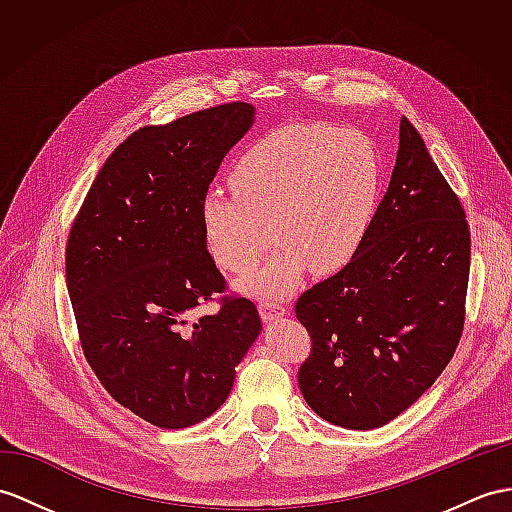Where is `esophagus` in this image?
<instances>
[{
  "mask_svg": "<svg viewBox=\"0 0 512 512\" xmlns=\"http://www.w3.org/2000/svg\"><path fill=\"white\" fill-rule=\"evenodd\" d=\"M258 310H260V317H263V321H273L276 317H282L286 313V308L280 302H260Z\"/></svg>",
  "mask_w": 512,
  "mask_h": 512,
  "instance_id": "1",
  "label": "esophagus"
}]
</instances>
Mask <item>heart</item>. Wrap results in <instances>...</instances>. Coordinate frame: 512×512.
I'll list each match as a JSON object with an SVG mask.
<instances>
[{"label": "heart", "mask_w": 512, "mask_h": 512, "mask_svg": "<svg viewBox=\"0 0 512 512\" xmlns=\"http://www.w3.org/2000/svg\"><path fill=\"white\" fill-rule=\"evenodd\" d=\"M232 195L210 189L199 202L204 245L226 271H243V293L282 297L306 271L343 269L367 239L382 193V162L367 134L326 123L284 126L236 156Z\"/></svg>", "instance_id": "heart-1"}]
</instances>
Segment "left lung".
<instances>
[{
    "label": "left lung",
    "instance_id": "left-lung-1",
    "mask_svg": "<svg viewBox=\"0 0 512 512\" xmlns=\"http://www.w3.org/2000/svg\"><path fill=\"white\" fill-rule=\"evenodd\" d=\"M469 256L460 199L402 117L395 169L367 239L295 304L313 341L299 391L321 419L373 430L430 389L463 334Z\"/></svg>",
    "mask_w": 512,
    "mask_h": 512
}]
</instances>
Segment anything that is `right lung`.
<instances>
[{
  "label": "right lung",
  "instance_id": "right-lung-1",
  "mask_svg": "<svg viewBox=\"0 0 512 512\" xmlns=\"http://www.w3.org/2000/svg\"><path fill=\"white\" fill-rule=\"evenodd\" d=\"M232 102L130 134L99 169L67 241V289L86 363L112 400L165 430L228 400L263 330L254 302L226 291L204 245L199 202L254 123Z\"/></svg>",
  "mask_w": 512,
  "mask_h": 512
}]
</instances>
